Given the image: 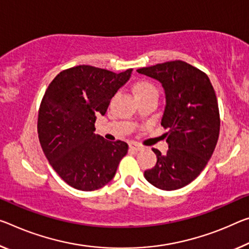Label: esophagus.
Segmentation results:
<instances>
[{
    "mask_svg": "<svg viewBox=\"0 0 249 249\" xmlns=\"http://www.w3.org/2000/svg\"><path fill=\"white\" fill-rule=\"evenodd\" d=\"M129 148L133 149V151L139 152V151H142V149H143V146H141V145L136 144V143H131V144H129Z\"/></svg>",
    "mask_w": 249,
    "mask_h": 249,
    "instance_id": "34e87169",
    "label": "esophagus"
}]
</instances>
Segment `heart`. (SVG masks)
Instances as JSON below:
<instances>
[{
  "label": "heart",
  "mask_w": 249,
  "mask_h": 249,
  "mask_svg": "<svg viewBox=\"0 0 249 249\" xmlns=\"http://www.w3.org/2000/svg\"><path fill=\"white\" fill-rule=\"evenodd\" d=\"M134 94L136 98H142L151 95H159L157 89L154 86L151 82L148 81H140L134 85Z\"/></svg>",
  "instance_id": "b5f03b06"
}]
</instances>
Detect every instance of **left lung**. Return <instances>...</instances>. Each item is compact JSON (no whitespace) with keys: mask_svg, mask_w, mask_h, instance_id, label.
Masks as SVG:
<instances>
[{"mask_svg":"<svg viewBox=\"0 0 249 249\" xmlns=\"http://www.w3.org/2000/svg\"><path fill=\"white\" fill-rule=\"evenodd\" d=\"M137 72L159 81L165 92L161 125L168 151L156 154L155 166L145 178L164 191L186 186L200 174L214 153L219 135V112L215 90L202 71L183 61L166 62Z\"/></svg>","mask_w":249,"mask_h":249,"instance_id":"obj_1","label":"left lung"}]
</instances>
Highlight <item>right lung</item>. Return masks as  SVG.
<instances>
[{
    "label": "right lung",
    "instance_id": "add662e5",
    "mask_svg": "<svg viewBox=\"0 0 249 249\" xmlns=\"http://www.w3.org/2000/svg\"><path fill=\"white\" fill-rule=\"evenodd\" d=\"M78 65L56 75L39 106L37 133L42 149L61 178L80 191L105 186L127 154L125 142L94 133L97 116L132 74Z\"/></svg>",
    "mask_w": 249,
    "mask_h": 249
}]
</instances>
